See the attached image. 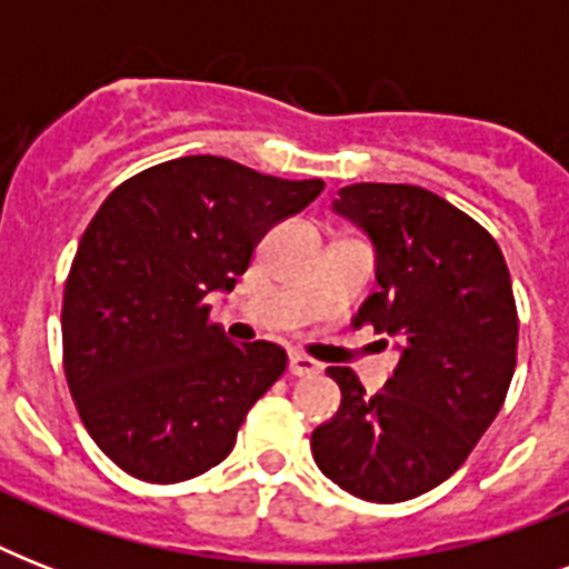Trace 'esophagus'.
Segmentation results:
<instances>
[{"label":"esophagus","instance_id":"34e87169","mask_svg":"<svg viewBox=\"0 0 569 569\" xmlns=\"http://www.w3.org/2000/svg\"><path fill=\"white\" fill-rule=\"evenodd\" d=\"M319 369H321V363H316L312 357L298 355V351L289 357V372H292L295 378H310V375H319Z\"/></svg>","mask_w":569,"mask_h":569}]
</instances>
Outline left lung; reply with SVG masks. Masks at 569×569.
<instances>
[{"instance_id":"obj_1","label":"left lung","mask_w":569,"mask_h":569,"mask_svg":"<svg viewBox=\"0 0 569 569\" xmlns=\"http://www.w3.org/2000/svg\"><path fill=\"white\" fill-rule=\"evenodd\" d=\"M333 209L378 253L380 289L357 328L398 339L401 360L378 396L351 369H328L342 405L312 431V458L351 496L405 502L460 469L502 410L520 333L511 274L481 223L419 186L357 182Z\"/></svg>"}]
</instances>
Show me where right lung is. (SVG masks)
<instances>
[{
    "label": "right lung",
    "mask_w": 569,
    "mask_h": 569,
    "mask_svg": "<svg viewBox=\"0 0 569 569\" xmlns=\"http://www.w3.org/2000/svg\"><path fill=\"white\" fill-rule=\"evenodd\" d=\"M321 189L182 156L129 177L97 209L67 274L61 342L76 410L123 472L177 485L230 455L286 351L230 342L206 295L232 289L262 236Z\"/></svg>",
    "instance_id": "right-lung-1"
}]
</instances>
